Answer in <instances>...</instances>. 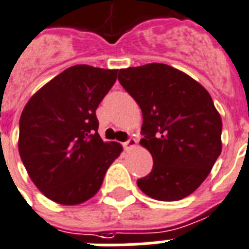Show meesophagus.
<instances>
[{
    "label": "esophagus",
    "mask_w": 249,
    "mask_h": 249,
    "mask_svg": "<svg viewBox=\"0 0 249 249\" xmlns=\"http://www.w3.org/2000/svg\"><path fill=\"white\" fill-rule=\"evenodd\" d=\"M136 144H137V141L134 140V138H129L128 141H125L124 143H123V146H124L125 150H130V148L134 147Z\"/></svg>",
    "instance_id": "1"
}]
</instances>
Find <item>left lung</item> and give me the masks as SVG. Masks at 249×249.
I'll return each instance as SVG.
<instances>
[{
	"label": "left lung",
	"mask_w": 249,
	"mask_h": 249,
	"mask_svg": "<svg viewBox=\"0 0 249 249\" xmlns=\"http://www.w3.org/2000/svg\"><path fill=\"white\" fill-rule=\"evenodd\" d=\"M119 81L142 109L141 144L154 159L137 185L156 200L183 199L221 154L222 121L212 98L189 75L163 63L120 70Z\"/></svg>",
	"instance_id": "obj_1"
}]
</instances>
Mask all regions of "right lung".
Segmentation results:
<instances>
[{
  "mask_svg": "<svg viewBox=\"0 0 249 249\" xmlns=\"http://www.w3.org/2000/svg\"><path fill=\"white\" fill-rule=\"evenodd\" d=\"M117 70L86 64L67 68L25 105L19 154L33 183L55 203L76 205L94 196L120 155L121 144L98 134L95 109L116 81Z\"/></svg>",
  "mask_w": 249,
  "mask_h": 249,
  "instance_id": "obj_1",
  "label": "right lung"
}]
</instances>
